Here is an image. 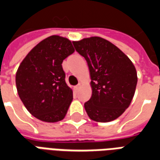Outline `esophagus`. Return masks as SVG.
I'll return each mask as SVG.
<instances>
[{"label":"esophagus","instance_id":"obj_1","mask_svg":"<svg viewBox=\"0 0 160 160\" xmlns=\"http://www.w3.org/2000/svg\"><path fill=\"white\" fill-rule=\"evenodd\" d=\"M80 85L79 84L78 86H76V87H74V90H75V92H78V91L80 90Z\"/></svg>","mask_w":160,"mask_h":160}]
</instances>
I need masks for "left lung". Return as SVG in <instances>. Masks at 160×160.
Returning <instances> with one entry per match:
<instances>
[{
  "instance_id": "8db88e82",
  "label": "left lung",
  "mask_w": 160,
  "mask_h": 160,
  "mask_svg": "<svg viewBox=\"0 0 160 160\" xmlns=\"http://www.w3.org/2000/svg\"><path fill=\"white\" fill-rule=\"evenodd\" d=\"M73 43L90 71L92 93L84 104L88 117L100 122L117 119L134 97L137 84L134 64L117 46L99 37Z\"/></svg>"
}]
</instances>
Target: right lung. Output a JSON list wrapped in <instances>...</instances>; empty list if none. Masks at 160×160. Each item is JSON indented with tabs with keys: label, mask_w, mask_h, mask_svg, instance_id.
Here are the masks:
<instances>
[{
	"label": "right lung",
	"mask_w": 160,
	"mask_h": 160,
	"mask_svg": "<svg viewBox=\"0 0 160 160\" xmlns=\"http://www.w3.org/2000/svg\"><path fill=\"white\" fill-rule=\"evenodd\" d=\"M73 52L70 40L55 35L37 44L20 63L15 79L18 94L38 119L56 122L65 118L73 92L62 63Z\"/></svg>",
	"instance_id": "1"
}]
</instances>
